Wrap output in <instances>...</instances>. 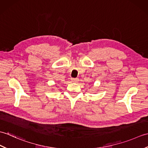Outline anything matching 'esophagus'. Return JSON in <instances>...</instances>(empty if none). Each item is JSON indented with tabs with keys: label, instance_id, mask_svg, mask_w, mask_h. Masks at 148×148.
<instances>
[{
	"label": "esophagus",
	"instance_id": "34e87169",
	"mask_svg": "<svg viewBox=\"0 0 148 148\" xmlns=\"http://www.w3.org/2000/svg\"><path fill=\"white\" fill-rule=\"evenodd\" d=\"M71 80L72 82L77 83L78 82V81H79V79H78V78H71Z\"/></svg>",
	"mask_w": 148,
	"mask_h": 148
}]
</instances>
